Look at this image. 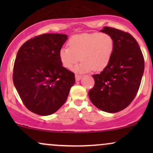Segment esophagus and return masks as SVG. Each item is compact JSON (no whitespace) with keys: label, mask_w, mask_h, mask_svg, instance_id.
I'll return each instance as SVG.
<instances>
[{"label":"esophagus","mask_w":153,"mask_h":153,"mask_svg":"<svg viewBox=\"0 0 153 153\" xmlns=\"http://www.w3.org/2000/svg\"><path fill=\"white\" fill-rule=\"evenodd\" d=\"M82 78V75H79V74H75V79L76 80H80V79Z\"/></svg>","instance_id":"1"}]
</instances>
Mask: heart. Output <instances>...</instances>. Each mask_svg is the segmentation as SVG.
I'll list each match as a JSON object with an SVG mask.
<instances>
[{
	"mask_svg": "<svg viewBox=\"0 0 153 153\" xmlns=\"http://www.w3.org/2000/svg\"><path fill=\"white\" fill-rule=\"evenodd\" d=\"M68 47H62L59 57L63 67L72 69L82 60L78 71H100L108 65L114 51V40L103 33L74 35L68 40Z\"/></svg>",
	"mask_w": 153,
	"mask_h": 153,
	"instance_id": "heart-1",
	"label": "heart"
}]
</instances>
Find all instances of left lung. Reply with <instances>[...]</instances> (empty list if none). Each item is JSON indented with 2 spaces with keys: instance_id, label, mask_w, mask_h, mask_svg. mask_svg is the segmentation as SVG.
Masks as SVG:
<instances>
[{
  "instance_id": "8db88e82",
  "label": "left lung",
  "mask_w": 153,
  "mask_h": 153,
  "mask_svg": "<svg viewBox=\"0 0 153 153\" xmlns=\"http://www.w3.org/2000/svg\"><path fill=\"white\" fill-rule=\"evenodd\" d=\"M101 31L113 39L114 51L108 65L93 75L95 84L88 96L98 108L116 113L127 108L137 94L145 60L137 42L129 33L108 26Z\"/></svg>"
}]
</instances>
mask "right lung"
I'll return each instance as SVG.
<instances>
[{
	"label": "right lung",
	"instance_id": "obj_1",
	"mask_svg": "<svg viewBox=\"0 0 153 153\" xmlns=\"http://www.w3.org/2000/svg\"><path fill=\"white\" fill-rule=\"evenodd\" d=\"M67 35L45 34L20 47L13 65V81L23 103L33 113L50 115L64 104L75 78L62 66L59 52Z\"/></svg>",
	"mask_w": 153,
	"mask_h": 153
}]
</instances>
